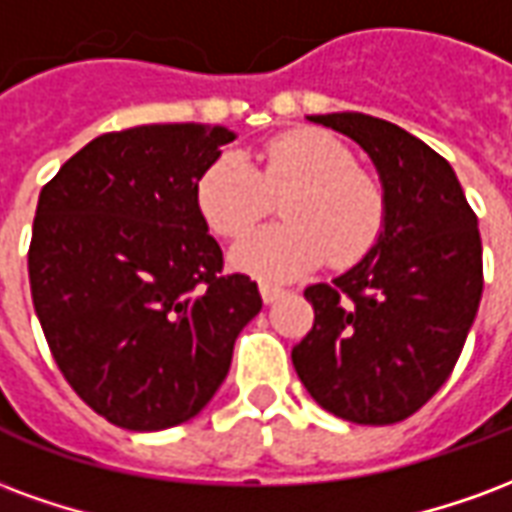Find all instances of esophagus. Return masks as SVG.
<instances>
[{"label":"esophagus","instance_id":"obj_1","mask_svg":"<svg viewBox=\"0 0 512 512\" xmlns=\"http://www.w3.org/2000/svg\"><path fill=\"white\" fill-rule=\"evenodd\" d=\"M282 293H285V290L279 288V285H268V282H263V285H260V296H263V301H266V304L277 301Z\"/></svg>","mask_w":512,"mask_h":512}]
</instances>
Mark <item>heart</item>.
I'll return each instance as SVG.
<instances>
[{
	"mask_svg": "<svg viewBox=\"0 0 512 512\" xmlns=\"http://www.w3.org/2000/svg\"><path fill=\"white\" fill-rule=\"evenodd\" d=\"M252 167L241 153H222L197 178V208L213 233L238 241L282 197L285 224L266 227L233 252V266L268 282L329 263L365 260L386 230V191L356 167L354 153L326 131L299 128L274 136Z\"/></svg>",
	"mask_w": 512,
	"mask_h": 512,
	"instance_id": "obj_1",
	"label": "heart"
}]
</instances>
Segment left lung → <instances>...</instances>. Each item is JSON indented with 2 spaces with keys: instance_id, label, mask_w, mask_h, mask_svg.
<instances>
[{
  "instance_id": "1",
  "label": "left lung",
  "mask_w": 512,
  "mask_h": 512,
  "mask_svg": "<svg viewBox=\"0 0 512 512\" xmlns=\"http://www.w3.org/2000/svg\"><path fill=\"white\" fill-rule=\"evenodd\" d=\"M310 120L351 136L386 191L376 249L332 282L304 290L315 310L293 367L315 403L356 425L411 417L450 378L483 296L477 216L436 150L359 112Z\"/></svg>"
}]
</instances>
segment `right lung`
Here are the masks:
<instances>
[{
	"instance_id": "right-lung-1",
	"label": "right lung",
	"mask_w": 512,
	"mask_h": 512,
	"mask_svg": "<svg viewBox=\"0 0 512 512\" xmlns=\"http://www.w3.org/2000/svg\"><path fill=\"white\" fill-rule=\"evenodd\" d=\"M233 139L200 123L112 131L40 191L32 304L65 381L117 428L197 417L263 307L257 282L224 274L197 208V178Z\"/></svg>"
}]
</instances>
